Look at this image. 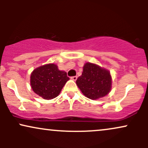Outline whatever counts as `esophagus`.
<instances>
[{
    "mask_svg": "<svg viewBox=\"0 0 148 148\" xmlns=\"http://www.w3.org/2000/svg\"><path fill=\"white\" fill-rule=\"evenodd\" d=\"M71 79H72V80H74V81H76V80L77 79V76H72V77H71Z\"/></svg>",
    "mask_w": 148,
    "mask_h": 148,
    "instance_id": "esophagus-1",
    "label": "esophagus"
}]
</instances>
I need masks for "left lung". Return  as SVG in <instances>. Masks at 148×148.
I'll return each instance as SVG.
<instances>
[{
  "instance_id": "8db88e82",
  "label": "left lung",
  "mask_w": 148,
  "mask_h": 148,
  "mask_svg": "<svg viewBox=\"0 0 148 148\" xmlns=\"http://www.w3.org/2000/svg\"><path fill=\"white\" fill-rule=\"evenodd\" d=\"M76 83L85 96L95 100L109 93L112 79L109 71L95 64L87 62Z\"/></svg>"
}]
</instances>
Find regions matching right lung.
<instances>
[{
  "label": "right lung",
  "mask_w": 148,
  "mask_h": 148,
  "mask_svg": "<svg viewBox=\"0 0 148 148\" xmlns=\"http://www.w3.org/2000/svg\"><path fill=\"white\" fill-rule=\"evenodd\" d=\"M69 79L67 73L59 70L56 64H47L34 69L30 75V85L34 92L39 96L51 99L60 94Z\"/></svg>",
  "instance_id": "1"
}]
</instances>
